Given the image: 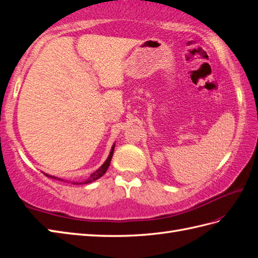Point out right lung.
<instances>
[{
    "mask_svg": "<svg viewBox=\"0 0 258 258\" xmlns=\"http://www.w3.org/2000/svg\"><path fill=\"white\" fill-rule=\"evenodd\" d=\"M114 147H115V144H113V146H112V149H111V152H109V155H108V157H107V160L104 162V164L103 165L97 169V171H95L94 173L93 174H91V176L87 178L86 180H84V182H73L72 184H89V183H92V182H94V180H96V179H98L100 177H102L104 174L106 173V171H107V168H108V166H109V163H111V160H112V156H113V153H114ZM44 175L45 176H47V177H51V178H53V179H57V180H64V179H62V178H58V177H55V176H52V175H47V174H45L44 173Z\"/></svg>",
    "mask_w": 258,
    "mask_h": 258,
    "instance_id": "add662e5",
    "label": "right lung"
}]
</instances>
